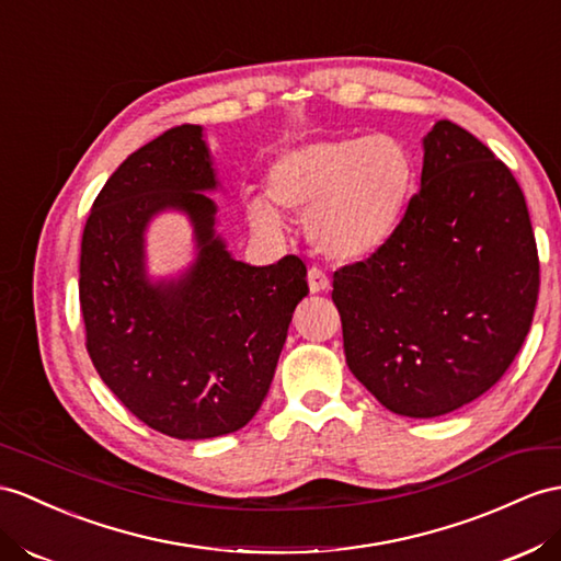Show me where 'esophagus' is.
<instances>
[{"instance_id": "esophagus-1", "label": "esophagus", "mask_w": 561, "mask_h": 561, "mask_svg": "<svg viewBox=\"0 0 561 561\" xmlns=\"http://www.w3.org/2000/svg\"><path fill=\"white\" fill-rule=\"evenodd\" d=\"M307 280H309V290L311 293H323V290H328V285H331V280H328L325 273L321 268H317V266L309 268Z\"/></svg>"}]
</instances>
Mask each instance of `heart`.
<instances>
[{
  "label": "heart",
  "instance_id": "b5f03b06",
  "mask_svg": "<svg viewBox=\"0 0 561 561\" xmlns=\"http://www.w3.org/2000/svg\"><path fill=\"white\" fill-rule=\"evenodd\" d=\"M266 197L283 211L307 214V236L337 262L371 256L398 230L414 187V161L392 135L328 138L278 154L266 171ZM259 233H276L278 216L248 204Z\"/></svg>",
  "mask_w": 561,
  "mask_h": 561
}]
</instances>
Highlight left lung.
<instances>
[{"label": "left lung", "mask_w": 561, "mask_h": 561, "mask_svg": "<svg viewBox=\"0 0 561 561\" xmlns=\"http://www.w3.org/2000/svg\"><path fill=\"white\" fill-rule=\"evenodd\" d=\"M538 290L522 187L453 121L423 138L421 187L392 238L333 273L350 371L412 419L455 412L497 383L530 331Z\"/></svg>", "instance_id": "8db88e82"}]
</instances>
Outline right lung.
I'll use <instances>...</instances> for the list:
<instances>
[{
	"instance_id": "right-lung-1",
	"label": "right lung",
	"mask_w": 561,
	"mask_h": 561,
	"mask_svg": "<svg viewBox=\"0 0 561 561\" xmlns=\"http://www.w3.org/2000/svg\"><path fill=\"white\" fill-rule=\"evenodd\" d=\"M216 173L199 126H175L133 152L92 204L80 244V311L100 378L149 428L178 440L240 431L271 388L307 266L230 256L214 233ZM185 210L198 259L181 279L144 273V228Z\"/></svg>"
}]
</instances>
